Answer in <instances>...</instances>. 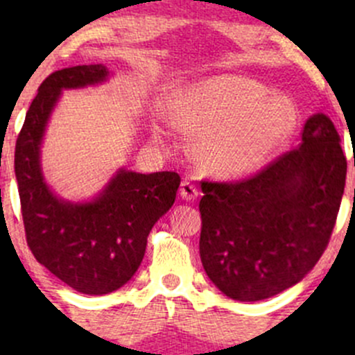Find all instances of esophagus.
Returning <instances> with one entry per match:
<instances>
[{"instance_id":"obj_1","label":"esophagus","mask_w":355,"mask_h":355,"mask_svg":"<svg viewBox=\"0 0 355 355\" xmlns=\"http://www.w3.org/2000/svg\"><path fill=\"white\" fill-rule=\"evenodd\" d=\"M180 196L185 200H194L199 196V191L191 180H184L180 185Z\"/></svg>"}]
</instances>
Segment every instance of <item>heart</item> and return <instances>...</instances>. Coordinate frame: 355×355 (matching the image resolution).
<instances>
[{
	"mask_svg": "<svg viewBox=\"0 0 355 355\" xmlns=\"http://www.w3.org/2000/svg\"><path fill=\"white\" fill-rule=\"evenodd\" d=\"M245 77H218L182 98L175 120L200 134L196 155L218 175H244L256 170L287 142L297 125L288 99L275 96Z\"/></svg>",
	"mask_w": 355,
	"mask_h": 355,
	"instance_id": "b5f03b06",
	"label": "heart"
}]
</instances>
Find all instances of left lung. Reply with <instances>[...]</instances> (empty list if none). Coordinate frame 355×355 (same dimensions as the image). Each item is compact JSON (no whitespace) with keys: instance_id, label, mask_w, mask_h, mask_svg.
<instances>
[{"instance_id":"1","label":"left lung","mask_w":355,"mask_h":355,"mask_svg":"<svg viewBox=\"0 0 355 355\" xmlns=\"http://www.w3.org/2000/svg\"><path fill=\"white\" fill-rule=\"evenodd\" d=\"M347 159L331 120L306 121L299 148L237 182L202 180L204 271L234 300L273 297L320 261L336 223Z\"/></svg>"}]
</instances>
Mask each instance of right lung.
<instances>
[{
    "label": "right lung",
    "instance_id": "obj_1",
    "mask_svg": "<svg viewBox=\"0 0 355 355\" xmlns=\"http://www.w3.org/2000/svg\"><path fill=\"white\" fill-rule=\"evenodd\" d=\"M108 77L103 65L53 71L42 80L17 137L15 175L25 239L35 259L63 284L87 295L123 287L144 257L148 235L173 206L180 175H142L120 170L92 202L58 199L46 185L39 146L46 121L62 89L98 84Z\"/></svg>",
    "mask_w": 355,
    "mask_h": 355
}]
</instances>
